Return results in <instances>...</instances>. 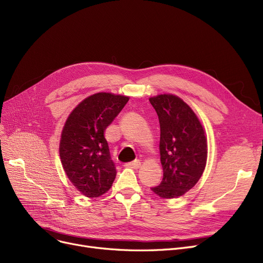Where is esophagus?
<instances>
[{"instance_id": "obj_1", "label": "esophagus", "mask_w": 263, "mask_h": 263, "mask_svg": "<svg viewBox=\"0 0 263 263\" xmlns=\"http://www.w3.org/2000/svg\"><path fill=\"white\" fill-rule=\"evenodd\" d=\"M126 166H127V167L134 168V170H137V168H140V166H141V161H139V160H135V161H133V162L127 163V164H126Z\"/></svg>"}]
</instances>
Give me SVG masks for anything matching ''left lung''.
I'll return each mask as SVG.
<instances>
[{"label": "left lung", "mask_w": 263, "mask_h": 263, "mask_svg": "<svg viewBox=\"0 0 263 263\" xmlns=\"http://www.w3.org/2000/svg\"><path fill=\"white\" fill-rule=\"evenodd\" d=\"M160 122V159L163 179L156 195L173 199L194 186L205 168L208 144L202 124L192 107L172 93L150 97Z\"/></svg>", "instance_id": "8db88e82"}]
</instances>
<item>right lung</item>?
Segmentation results:
<instances>
[{
  "mask_svg": "<svg viewBox=\"0 0 263 263\" xmlns=\"http://www.w3.org/2000/svg\"><path fill=\"white\" fill-rule=\"evenodd\" d=\"M129 99L112 92L93 93L81 101L65 121L60 141L61 162L67 178L88 198L103 195L115 180V165L104 132Z\"/></svg>",
  "mask_w": 263,
  "mask_h": 263,
  "instance_id": "right-lung-1",
  "label": "right lung"
}]
</instances>
